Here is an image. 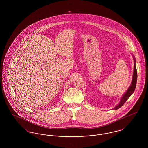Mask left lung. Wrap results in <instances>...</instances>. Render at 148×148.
<instances>
[{"instance_id": "left-lung-1", "label": "left lung", "mask_w": 148, "mask_h": 148, "mask_svg": "<svg viewBox=\"0 0 148 148\" xmlns=\"http://www.w3.org/2000/svg\"><path fill=\"white\" fill-rule=\"evenodd\" d=\"M134 73H133V79H132V82L131 85L130 86L129 88L128 89V90H127L126 93L123 96L122 98L121 99L120 101L119 104L115 106L114 109H118L120 108L121 106L124 105V104L126 102L127 100L129 99V98L131 96V95L134 92L135 87H136V82H137V71H136V61L135 60V58H134Z\"/></svg>"}]
</instances>
